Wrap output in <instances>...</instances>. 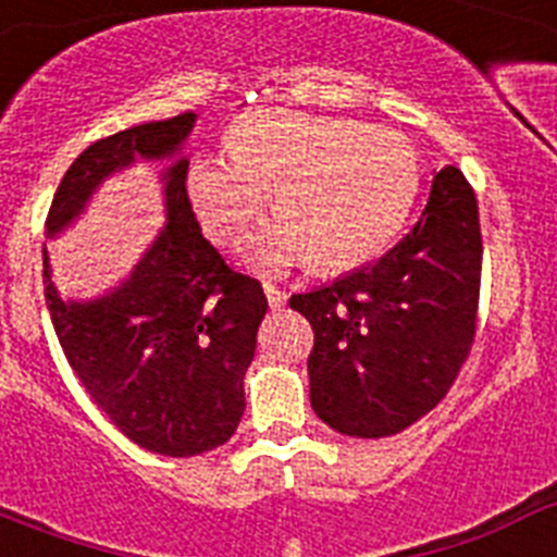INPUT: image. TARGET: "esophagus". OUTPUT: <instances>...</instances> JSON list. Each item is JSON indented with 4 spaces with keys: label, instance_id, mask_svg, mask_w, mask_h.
<instances>
[{
    "label": "esophagus",
    "instance_id": "obj_1",
    "mask_svg": "<svg viewBox=\"0 0 557 557\" xmlns=\"http://www.w3.org/2000/svg\"><path fill=\"white\" fill-rule=\"evenodd\" d=\"M264 295H268V304L270 309H282L287 304V295L282 289L275 287V284H264Z\"/></svg>",
    "mask_w": 557,
    "mask_h": 557
}]
</instances>
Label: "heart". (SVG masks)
I'll list each match as a JSON object with an SVG mask.
<instances>
[{
  "mask_svg": "<svg viewBox=\"0 0 557 557\" xmlns=\"http://www.w3.org/2000/svg\"><path fill=\"white\" fill-rule=\"evenodd\" d=\"M228 154L189 161L186 200L209 239L239 245L270 191L278 220L248 250L262 275H284L307 259L326 273L371 262L405 225L421 186L418 156L401 133L346 116L245 113L231 125Z\"/></svg>",
  "mask_w": 557,
  "mask_h": 557,
  "instance_id": "heart-1",
  "label": "heart"
}]
</instances>
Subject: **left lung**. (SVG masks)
<instances>
[{
  "label": "left lung",
  "mask_w": 557,
  "mask_h": 557,
  "mask_svg": "<svg viewBox=\"0 0 557 557\" xmlns=\"http://www.w3.org/2000/svg\"><path fill=\"white\" fill-rule=\"evenodd\" d=\"M476 198L457 166L432 181L410 234L379 262L289 298L314 332L309 401L351 437H387L446 396L469 357L480 301Z\"/></svg>",
  "instance_id": "1"
}]
</instances>
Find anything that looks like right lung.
Returning <instances> with one entry per match:
<instances>
[{"label": "right lung", "instance_id": "add662e5", "mask_svg": "<svg viewBox=\"0 0 557 557\" xmlns=\"http://www.w3.org/2000/svg\"><path fill=\"white\" fill-rule=\"evenodd\" d=\"M195 113L127 127L69 166L47 214L55 239L113 172L170 161L164 228L136 268L97 298H63L44 248V298L69 366L111 424L141 449L191 457L218 449L245 412V371L268 312L262 284L223 262L189 209L184 145Z\"/></svg>", "mask_w": 557, "mask_h": 557}]
</instances>
